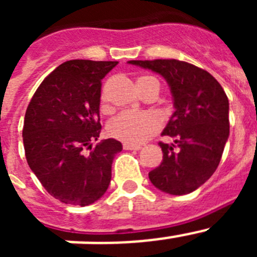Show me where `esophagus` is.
I'll list each match as a JSON object with an SVG mask.
<instances>
[{
	"label": "esophagus",
	"instance_id": "1",
	"mask_svg": "<svg viewBox=\"0 0 257 257\" xmlns=\"http://www.w3.org/2000/svg\"><path fill=\"white\" fill-rule=\"evenodd\" d=\"M123 149H124V151H140V149H142V147H140V145L126 144V143H124Z\"/></svg>",
	"mask_w": 257,
	"mask_h": 257
}]
</instances>
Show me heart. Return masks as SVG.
Returning <instances> with one entry per match:
<instances>
[{
    "label": "heart",
    "mask_w": 257,
    "mask_h": 257,
    "mask_svg": "<svg viewBox=\"0 0 257 257\" xmlns=\"http://www.w3.org/2000/svg\"><path fill=\"white\" fill-rule=\"evenodd\" d=\"M154 85L160 91V83L153 77H142L138 81V86L143 95L147 94ZM100 105L103 110L109 109L106 88H104L101 92ZM162 124V117L154 112H123L109 122L106 130L113 139H117L126 144L138 145L143 144L151 139L152 136L156 135L161 130Z\"/></svg>",
    "instance_id": "heart-1"
}]
</instances>
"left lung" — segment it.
I'll list each match as a JSON object with an SVG mask.
<instances>
[{"label":"left lung","instance_id":"obj_1","mask_svg":"<svg viewBox=\"0 0 257 257\" xmlns=\"http://www.w3.org/2000/svg\"><path fill=\"white\" fill-rule=\"evenodd\" d=\"M166 78L175 110L160 142L163 160L149 172L154 187L174 196L192 193L212 176L229 136V101L225 91L207 70L175 59L131 60Z\"/></svg>","mask_w":257,"mask_h":257}]
</instances>
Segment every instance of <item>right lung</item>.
Listing matches in <instances>:
<instances>
[{
  "label": "right lung",
  "instance_id": "1",
  "mask_svg": "<svg viewBox=\"0 0 257 257\" xmlns=\"http://www.w3.org/2000/svg\"><path fill=\"white\" fill-rule=\"evenodd\" d=\"M118 61L68 60L42 81L24 118L23 143L29 167L49 194L87 206L106 192L122 144L101 130V79Z\"/></svg>",
  "mask_w": 257,
  "mask_h": 257
}]
</instances>
